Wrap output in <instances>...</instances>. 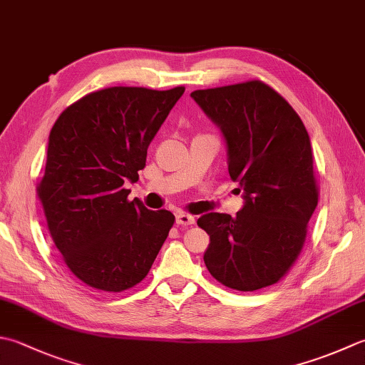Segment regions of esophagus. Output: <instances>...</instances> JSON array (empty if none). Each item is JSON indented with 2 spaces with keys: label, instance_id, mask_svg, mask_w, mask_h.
<instances>
[{
  "label": "esophagus",
  "instance_id": "esophagus-1",
  "mask_svg": "<svg viewBox=\"0 0 365 365\" xmlns=\"http://www.w3.org/2000/svg\"><path fill=\"white\" fill-rule=\"evenodd\" d=\"M175 221H177V225H180V226H191V225H195L196 218L192 215H188V213H178Z\"/></svg>",
  "mask_w": 365,
  "mask_h": 365
}]
</instances>
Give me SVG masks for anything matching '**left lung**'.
<instances>
[{"mask_svg": "<svg viewBox=\"0 0 365 365\" xmlns=\"http://www.w3.org/2000/svg\"><path fill=\"white\" fill-rule=\"evenodd\" d=\"M191 98L223 133L227 170L245 199L234 218L197 220L210 235L205 266L231 289L270 287L296 262L318 205L309 133L287 99L261 81L196 90Z\"/></svg>", "mask_w": 365, "mask_h": 365, "instance_id": "left-lung-1", "label": "left lung"}]
</instances>
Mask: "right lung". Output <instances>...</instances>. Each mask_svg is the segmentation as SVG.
I'll return each instance as SVG.
<instances>
[{"label":"right lung","mask_w":365,"mask_h":365,"mask_svg":"<svg viewBox=\"0 0 365 365\" xmlns=\"http://www.w3.org/2000/svg\"><path fill=\"white\" fill-rule=\"evenodd\" d=\"M185 87H110L61 112L48 135L38 197L68 269L87 287L121 292L140 283L175 217L128 201L147 148Z\"/></svg>","instance_id":"add662e5"}]
</instances>
